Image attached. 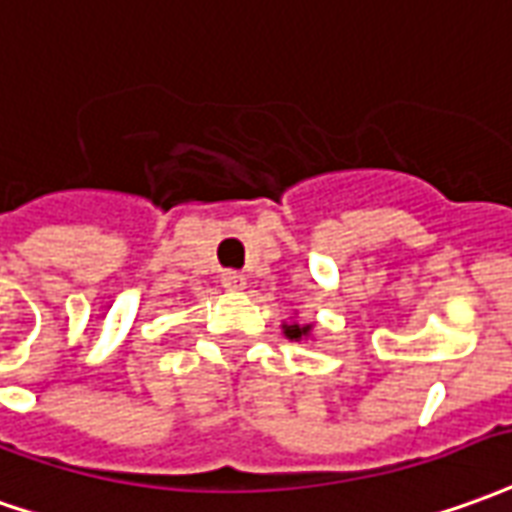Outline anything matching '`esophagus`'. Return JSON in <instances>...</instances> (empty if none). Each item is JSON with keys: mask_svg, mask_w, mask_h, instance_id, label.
I'll list each match as a JSON object with an SVG mask.
<instances>
[{"mask_svg": "<svg viewBox=\"0 0 512 512\" xmlns=\"http://www.w3.org/2000/svg\"><path fill=\"white\" fill-rule=\"evenodd\" d=\"M221 285H224L227 291H244L246 277L241 271H224V274H221Z\"/></svg>", "mask_w": 512, "mask_h": 512, "instance_id": "1", "label": "esophagus"}]
</instances>
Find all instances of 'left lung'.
<instances>
[{
    "label": "left lung",
    "mask_w": 512,
    "mask_h": 512,
    "mask_svg": "<svg viewBox=\"0 0 512 512\" xmlns=\"http://www.w3.org/2000/svg\"><path fill=\"white\" fill-rule=\"evenodd\" d=\"M282 332H285V338H291V341H302V338H310V332H313V324H282Z\"/></svg>",
    "instance_id": "8db88e82"
}]
</instances>
